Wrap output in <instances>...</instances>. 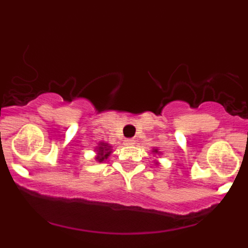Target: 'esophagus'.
Instances as JSON below:
<instances>
[{"instance_id": "esophagus-1", "label": "esophagus", "mask_w": 248, "mask_h": 248, "mask_svg": "<svg viewBox=\"0 0 248 248\" xmlns=\"http://www.w3.org/2000/svg\"><path fill=\"white\" fill-rule=\"evenodd\" d=\"M133 144H135V140L134 139H125L124 140V145H133Z\"/></svg>"}]
</instances>
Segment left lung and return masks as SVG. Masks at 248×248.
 Masks as SVG:
<instances>
[{
    "label": "left lung",
    "instance_id": "left-lung-1",
    "mask_svg": "<svg viewBox=\"0 0 248 248\" xmlns=\"http://www.w3.org/2000/svg\"><path fill=\"white\" fill-rule=\"evenodd\" d=\"M153 151H154V154H159V149H153Z\"/></svg>",
    "mask_w": 248,
    "mask_h": 248
}]
</instances>
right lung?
I'll return each instance as SVG.
<instances>
[{"mask_svg": "<svg viewBox=\"0 0 248 248\" xmlns=\"http://www.w3.org/2000/svg\"><path fill=\"white\" fill-rule=\"evenodd\" d=\"M95 149H97V156H95V160L99 161V163H103L104 160L108 159V156L111 153V146L109 145V144L104 143V141H100Z\"/></svg>", "mask_w": 248, "mask_h": 248, "instance_id": "obj_1", "label": "right lung"}]
</instances>
